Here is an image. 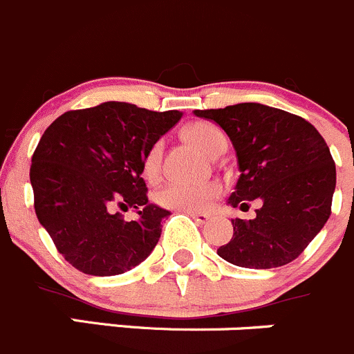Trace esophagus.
Returning <instances> with one entry per match:
<instances>
[{"mask_svg":"<svg viewBox=\"0 0 354 354\" xmlns=\"http://www.w3.org/2000/svg\"><path fill=\"white\" fill-rule=\"evenodd\" d=\"M187 215L191 216V218H194L198 223H206L209 220V215H206V213H196V212H187Z\"/></svg>","mask_w":354,"mask_h":354,"instance_id":"esophagus-1","label":"esophagus"}]
</instances>
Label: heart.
Returning a JSON list of instances; mask_svg holds the SVG:
<instances>
[{
  "mask_svg": "<svg viewBox=\"0 0 354 354\" xmlns=\"http://www.w3.org/2000/svg\"><path fill=\"white\" fill-rule=\"evenodd\" d=\"M185 138L198 146L201 151L213 155L222 145H225V138L222 132L212 124L198 122L185 129ZM163 145L155 142L148 149L142 162V172L148 178L158 176L162 167ZM223 187L220 182H185V180H170L156 191V201L165 208L180 209V212H205L212 206L215 199L222 196Z\"/></svg>",
  "mask_w": 354,
  "mask_h": 354,
  "instance_id": "1",
  "label": "heart"
}]
</instances>
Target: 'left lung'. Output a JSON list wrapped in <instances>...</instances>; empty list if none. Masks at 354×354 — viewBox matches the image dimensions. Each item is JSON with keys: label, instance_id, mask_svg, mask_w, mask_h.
Listing matches in <instances>:
<instances>
[{"label": "left lung", "instance_id": "obj_1", "mask_svg": "<svg viewBox=\"0 0 354 354\" xmlns=\"http://www.w3.org/2000/svg\"><path fill=\"white\" fill-rule=\"evenodd\" d=\"M232 141L241 176L229 203L248 208L261 199L257 218L232 220L234 236L218 257L244 268H275L296 260L330 216L335 163L308 120L260 103L196 110Z\"/></svg>", "mask_w": 354, "mask_h": 354}]
</instances>
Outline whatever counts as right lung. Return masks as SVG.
<instances>
[{
  "label": "right lung",
  "mask_w": 354,
  "mask_h": 354,
  "mask_svg": "<svg viewBox=\"0 0 354 354\" xmlns=\"http://www.w3.org/2000/svg\"><path fill=\"white\" fill-rule=\"evenodd\" d=\"M180 117L108 101L65 111L44 131L30 165L34 209L77 270L110 277L149 257L170 212L149 205L142 162ZM127 205L140 209L138 221L114 212Z\"/></svg>",
  "instance_id": "obj_1"
}]
</instances>
